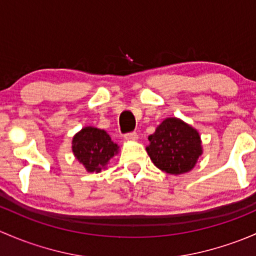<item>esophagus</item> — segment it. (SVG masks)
<instances>
[{
    "mask_svg": "<svg viewBox=\"0 0 256 256\" xmlns=\"http://www.w3.org/2000/svg\"><path fill=\"white\" fill-rule=\"evenodd\" d=\"M126 140H130V142H136V139H138V134L136 133V132H130V133L126 134Z\"/></svg>",
    "mask_w": 256,
    "mask_h": 256,
    "instance_id": "obj_1",
    "label": "esophagus"
}]
</instances>
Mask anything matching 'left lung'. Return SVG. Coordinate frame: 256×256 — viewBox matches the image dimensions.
I'll return each mask as SVG.
<instances>
[{
	"label": "left lung",
	"instance_id": "obj_1",
	"mask_svg": "<svg viewBox=\"0 0 256 256\" xmlns=\"http://www.w3.org/2000/svg\"><path fill=\"white\" fill-rule=\"evenodd\" d=\"M148 139L150 144L146 152L152 162L171 175L191 171L202 155L198 132L178 118L162 120Z\"/></svg>",
	"mask_w": 256,
	"mask_h": 256
}]
</instances>
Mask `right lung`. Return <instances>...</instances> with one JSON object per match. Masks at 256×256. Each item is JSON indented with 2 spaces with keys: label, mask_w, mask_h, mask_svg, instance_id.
Returning a JSON list of instances; mask_svg holds the SVG:
<instances>
[{
  "label": "right lung",
  "mask_w": 256,
  "mask_h": 256,
  "mask_svg": "<svg viewBox=\"0 0 256 256\" xmlns=\"http://www.w3.org/2000/svg\"><path fill=\"white\" fill-rule=\"evenodd\" d=\"M72 152L88 172H100L118 154V146L104 129L85 127L74 136Z\"/></svg>",
  "instance_id": "right-lung-1"
}]
</instances>
